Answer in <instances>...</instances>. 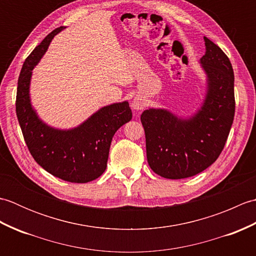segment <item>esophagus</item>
<instances>
[{"instance_id": "obj_1", "label": "esophagus", "mask_w": 256, "mask_h": 256, "mask_svg": "<svg viewBox=\"0 0 256 256\" xmlns=\"http://www.w3.org/2000/svg\"><path fill=\"white\" fill-rule=\"evenodd\" d=\"M131 106H132V108H133V110H135V111L143 110L144 106H145V101H144V99H143V96H135L134 99L132 100Z\"/></svg>"}]
</instances>
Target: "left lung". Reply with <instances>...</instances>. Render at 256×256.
Segmentation results:
<instances>
[{
    "label": "left lung",
    "mask_w": 256,
    "mask_h": 256,
    "mask_svg": "<svg viewBox=\"0 0 256 256\" xmlns=\"http://www.w3.org/2000/svg\"><path fill=\"white\" fill-rule=\"evenodd\" d=\"M200 58L206 74V94L190 116L167 108H150L140 116L146 138V156L152 170L164 178L197 175L218 158L229 136L236 111L232 64L219 46L204 37Z\"/></svg>",
    "instance_id": "left-lung-1"
}]
</instances>
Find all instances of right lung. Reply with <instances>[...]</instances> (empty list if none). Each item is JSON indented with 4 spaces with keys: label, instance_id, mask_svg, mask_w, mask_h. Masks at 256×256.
Instances as JSON below:
<instances>
[{
    "label": "right lung",
    "instance_id": "1",
    "mask_svg": "<svg viewBox=\"0 0 256 256\" xmlns=\"http://www.w3.org/2000/svg\"><path fill=\"white\" fill-rule=\"evenodd\" d=\"M66 28L60 26L48 34L22 67L16 94V116L32 156L40 166L62 180L84 184L104 172L112 138L131 121L128 101L100 108L78 126L57 128L38 116L30 100V80L34 69L50 47L52 38Z\"/></svg>",
    "mask_w": 256,
    "mask_h": 256
}]
</instances>
